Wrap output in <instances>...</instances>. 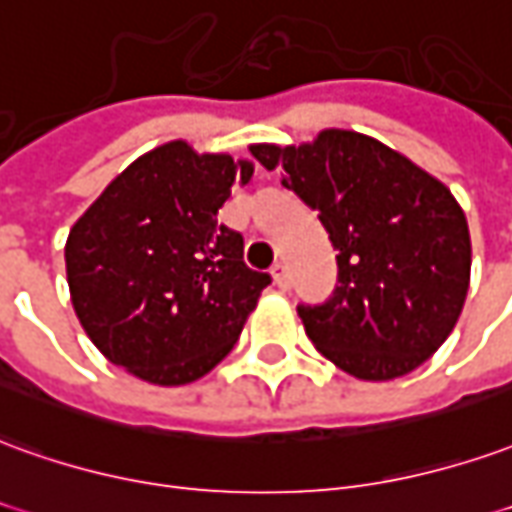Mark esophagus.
<instances>
[{
	"mask_svg": "<svg viewBox=\"0 0 512 512\" xmlns=\"http://www.w3.org/2000/svg\"><path fill=\"white\" fill-rule=\"evenodd\" d=\"M271 277H274V282H277L280 288H288V266H285L282 260L271 266Z\"/></svg>",
	"mask_w": 512,
	"mask_h": 512,
	"instance_id": "34e87169",
	"label": "esophagus"
}]
</instances>
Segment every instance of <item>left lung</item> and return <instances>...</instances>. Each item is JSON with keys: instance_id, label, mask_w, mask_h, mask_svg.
I'll return each instance as SVG.
<instances>
[{"instance_id": "1", "label": "left lung", "mask_w": 512, "mask_h": 512, "mask_svg": "<svg viewBox=\"0 0 512 512\" xmlns=\"http://www.w3.org/2000/svg\"><path fill=\"white\" fill-rule=\"evenodd\" d=\"M291 188L338 249L327 302L299 305L310 341L357 380L405 377L455 330L471 238L452 191L405 155L352 130L313 144L249 146Z\"/></svg>"}]
</instances>
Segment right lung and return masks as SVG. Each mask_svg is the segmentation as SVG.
Segmentation results:
<instances>
[{
    "label": "right lung",
    "instance_id": "obj_1",
    "mask_svg": "<svg viewBox=\"0 0 512 512\" xmlns=\"http://www.w3.org/2000/svg\"><path fill=\"white\" fill-rule=\"evenodd\" d=\"M249 180L252 163L171 141L130 163L71 227V305L113 366L185 385L230 355L271 282L244 263V235L216 219Z\"/></svg>",
    "mask_w": 512,
    "mask_h": 512
}]
</instances>
